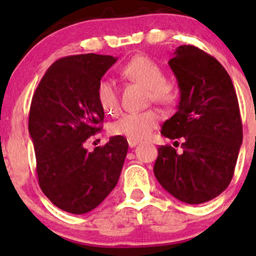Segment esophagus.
<instances>
[{
    "instance_id": "obj_1",
    "label": "esophagus",
    "mask_w": 256,
    "mask_h": 256,
    "mask_svg": "<svg viewBox=\"0 0 256 256\" xmlns=\"http://www.w3.org/2000/svg\"><path fill=\"white\" fill-rule=\"evenodd\" d=\"M128 143L131 148H134V146H136L138 143H140V140H134V138H128Z\"/></svg>"
}]
</instances>
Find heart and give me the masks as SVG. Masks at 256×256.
<instances>
[{"label":"heart","mask_w":256,"mask_h":256,"mask_svg":"<svg viewBox=\"0 0 256 256\" xmlns=\"http://www.w3.org/2000/svg\"><path fill=\"white\" fill-rule=\"evenodd\" d=\"M120 74L128 80L148 88V98L162 104H172L177 101L178 90L174 83L165 80L162 67L146 55H137L120 68ZM100 107L107 114H114L119 110V94L116 84L110 79H102L96 88ZM158 110H146L136 113H125L110 125V132L114 136H124L142 140L160 122Z\"/></svg>","instance_id":"obj_1"}]
</instances>
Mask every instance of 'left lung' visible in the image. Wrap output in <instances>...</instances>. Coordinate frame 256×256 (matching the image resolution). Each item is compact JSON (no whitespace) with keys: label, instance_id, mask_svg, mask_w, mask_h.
Instances as JSON below:
<instances>
[{"label":"left lung","instance_id":"obj_1","mask_svg":"<svg viewBox=\"0 0 256 256\" xmlns=\"http://www.w3.org/2000/svg\"><path fill=\"white\" fill-rule=\"evenodd\" d=\"M168 64L180 101L161 134L180 138L183 152L158 146L154 174L179 201L204 204L224 192L234 177L243 140L238 100L226 70L201 49L178 46Z\"/></svg>","mask_w":256,"mask_h":256}]
</instances>
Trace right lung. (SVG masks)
<instances>
[{
  "label": "right lung",
  "instance_id": "right-lung-1",
  "mask_svg": "<svg viewBox=\"0 0 256 256\" xmlns=\"http://www.w3.org/2000/svg\"><path fill=\"white\" fill-rule=\"evenodd\" d=\"M116 61L110 55L58 58L40 79L32 98L28 132L36 154L38 184L52 204L72 214L92 210L119 180L128 140L114 136L94 152L86 140L101 131L104 112L96 88Z\"/></svg>",
  "mask_w": 256,
  "mask_h": 256
}]
</instances>
